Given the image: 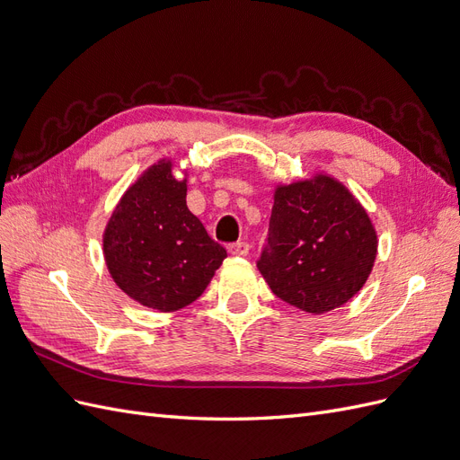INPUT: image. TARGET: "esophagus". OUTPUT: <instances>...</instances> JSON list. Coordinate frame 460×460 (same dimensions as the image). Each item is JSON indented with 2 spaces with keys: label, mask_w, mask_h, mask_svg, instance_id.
<instances>
[{
  "label": "esophagus",
  "mask_w": 460,
  "mask_h": 460,
  "mask_svg": "<svg viewBox=\"0 0 460 460\" xmlns=\"http://www.w3.org/2000/svg\"><path fill=\"white\" fill-rule=\"evenodd\" d=\"M228 252L235 257H245L249 255V243L247 242H235L228 245Z\"/></svg>",
  "instance_id": "obj_1"
}]
</instances>
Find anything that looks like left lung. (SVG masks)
Here are the masks:
<instances>
[{"label": "left lung", "instance_id": "obj_1", "mask_svg": "<svg viewBox=\"0 0 460 460\" xmlns=\"http://www.w3.org/2000/svg\"><path fill=\"white\" fill-rule=\"evenodd\" d=\"M376 252L378 238L365 207L338 180L316 174L276 188L257 269L276 297L323 314L365 286Z\"/></svg>", "mask_w": 460, "mask_h": 460}]
</instances>
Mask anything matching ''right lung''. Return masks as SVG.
Returning a JSON list of instances; mask_svg holds the SVG:
<instances>
[{
  "mask_svg": "<svg viewBox=\"0 0 460 460\" xmlns=\"http://www.w3.org/2000/svg\"><path fill=\"white\" fill-rule=\"evenodd\" d=\"M186 178L159 161L137 178L103 234L107 269L117 286L144 307L171 313L196 301L226 259L186 205Z\"/></svg>",
  "mask_w": 460,
  "mask_h": 460,
  "instance_id": "add662e5",
  "label": "right lung"
}]
</instances>
